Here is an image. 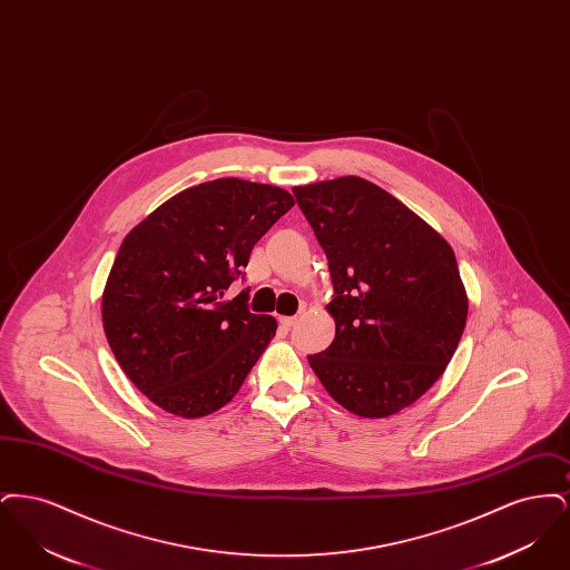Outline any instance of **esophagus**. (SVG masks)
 <instances>
[{"instance_id": "obj_1", "label": "esophagus", "mask_w": 570, "mask_h": 570, "mask_svg": "<svg viewBox=\"0 0 570 570\" xmlns=\"http://www.w3.org/2000/svg\"><path fill=\"white\" fill-rule=\"evenodd\" d=\"M279 323H282V326H286V328H293V326L297 325L298 318L297 316H282Z\"/></svg>"}]
</instances>
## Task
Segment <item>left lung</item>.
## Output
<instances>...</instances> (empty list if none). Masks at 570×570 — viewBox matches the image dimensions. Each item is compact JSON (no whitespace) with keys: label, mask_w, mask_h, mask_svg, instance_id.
Here are the masks:
<instances>
[{"label":"left lung","mask_w":570,"mask_h":570,"mask_svg":"<svg viewBox=\"0 0 570 570\" xmlns=\"http://www.w3.org/2000/svg\"><path fill=\"white\" fill-rule=\"evenodd\" d=\"M333 282L335 340L309 367L365 419L414 404L458 351L468 297L451 245L402 200L361 177L293 188Z\"/></svg>","instance_id":"1"}]
</instances>
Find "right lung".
Masks as SVG:
<instances>
[{
  "label": "right lung",
  "instance_id": "obj_1",
  "mask_svg": "<svg viewBox=\"0 0 570 570\" xmlns=\"http://www.w3.org/2000/svg\"><path fill=\"white\" fill-rule=\"evenodd\" d=\"M295 205L267 184L216 179L179 191L135 226L102 295L110 351L156 406L198 419L226 406L277 323L224 293L252 247Z\"/></svg>",
  "mask_w": 570,
  "mask_h": 570
}]
</instances>
